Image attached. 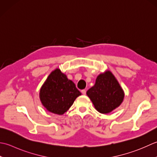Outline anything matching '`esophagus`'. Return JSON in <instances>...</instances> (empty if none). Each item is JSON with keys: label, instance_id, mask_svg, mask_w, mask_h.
I'll return each instance as SVG.
<instances>
[{"label": "esophagus", "instance_id": "obj_1", "mask_svg": "<svg viewBox=\"0 0 157 157\" xmlns=\"http://www.w3.org/2000/svg\"><path fill=\"white\" fill-rule=\"evenodd\" d=\"M81 93L83 95H86V90H85V89H82V90H81Z\"/></svg>", "mask_w": 157, "mask_h": 157}]
</instances>
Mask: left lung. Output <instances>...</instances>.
Instances as JSON below:
<instances>
[{
	"label": "left lung",
	"instance_id": "left-lung-1",
	"mask_svg": "<svg viewBox=\"0 0 157 157\" xmlns=\"http://www.w3.org/2000/svg\"><path fill=\"white\" fill-rule=\"evenodd\" d=\"M87 95L99 113L108 114L122 104L124 92L113 73L105 70L97 76Z\"/></svg>",
	"mask_w": 157,
	"mask_h": 157
}]
</instances>
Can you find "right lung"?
Here are the masks:
<instances>
[{"instance_id": "add662e5", "label": "right lung", "mask_w": 157, "mask_h": 157, "mask_svg": "<svg viewBox=\"0 0 157 157\" xmlns=\"http://www.w3.org/2000/svg\"><path fill=\"white\" fill-rule=\"evenodd\" d=\"M81 95L75 84L59 69L50 73L39 91L41 104L53 114L62 115Z\"/></svg>"}]
</instances>
